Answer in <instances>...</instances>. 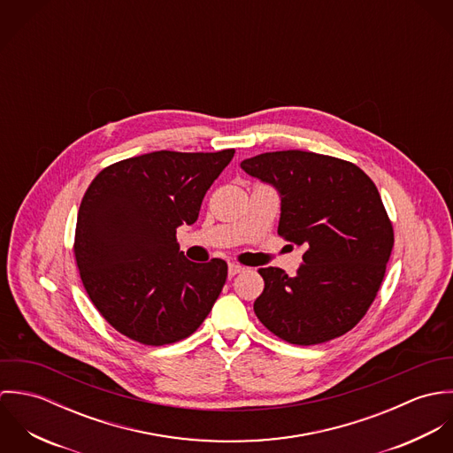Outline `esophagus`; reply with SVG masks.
Returning <instances> with one entry per match:
<instances>
[{"label": "esophagus", "mask_w": 453, "mask_h": 453, "mask_svg": "<svg viewBox=\"0 0 453 453\" xmlns=\"http://www.w3.org/2000/svg\"><path fill=\"white\" fill-rule=\"evenodd\" d=\"M242 270H244L242 265H239V263H230V265H228V277H234V275L241 273Z\"/></svg>", "instance_id": "obj_1"}]
</instances>
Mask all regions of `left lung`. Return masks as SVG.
Instances as JSON below:
<instances>
[{"mask_svg":"<svg viewBox=\"0 0 453 453\" xmlns=\"http://www.w3.org/2000/svg\"><path fill=\"white\" fill-rule=\"evenodd\" d=\"M241 167L277 190V234L305 251L295 277L259 268L257 318L296 345L345 334L373 303L394 246L375 183L350 162L302 150L261 153Z\"/></svg>","mask_w":453,"mask_h":453,"instance_id":"1","label":"left lung"}]
</instances>
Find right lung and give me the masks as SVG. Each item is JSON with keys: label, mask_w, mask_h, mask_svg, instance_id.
I'll list each match as a JSON object with an SVG mask.
<instances>
[{"label": "right lung", "mask_w": 453, "mask_h": 453, "mask_svg": "<svg viewBox=\"0 0 453 453\" xmlns=\"http://www.w3.org/2000/svg\"><path fill=\"white\" fill-rule=\"evenodd\" d=\"M151 151L103 169L81 198L74 257L83 288L117 331L144 345L190 336L218 300L228 266L194 263L176 241L203 195L234 158Z\"/></svg>", "instance_id": "add662e5"}]
</instances>
